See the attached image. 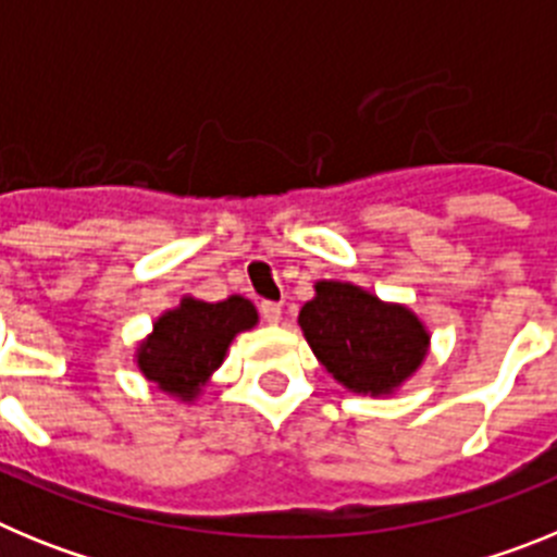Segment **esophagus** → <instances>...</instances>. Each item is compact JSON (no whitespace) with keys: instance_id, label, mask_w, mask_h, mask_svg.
Masks as SVG:
<instances>
[{"instance_id":"esophagus-1","label":"esophagus","mask_w":557,"mask_h":557,"mask_svg":"<svg viewBox=\"0 0 557 557\" xmlns=\"http://www.w3.org/2000/svg\"><path fill=\"white\" fill-rule=\"evenodd\" d=\"M259 312H262L264 323H278V321H282V304L262 301V304H259Z\"/></svg>"}]
</instances>
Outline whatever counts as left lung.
Listing matches in <instances>:
<instances>
[{
  "label": "left lung",
  "instance_id": "obj_1",
  "mask_svg": "<svg viewBox=\"0 0 557 557\" xmlns=\"http://www.w3.org/2000/svg\"><path fill=\"white\" fill-rule=\"evenodd\" d=\"M298 323L326 371L354 393H391L421 366L430 334L405 307L354 284L321 282Z\"/></svg>",
  "mask_w": 557,
  "mask_h": 557
}]
</instances>
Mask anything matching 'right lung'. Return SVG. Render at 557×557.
I'll list each match as a JSON object with an SVG mask.
<instances>
[{"instance_id":"add662e5","label":"right lung","mask_w":557,"mask_h":557,"mask_svg":"<svg viewBox=\"0 0 557 557\" xmlns=\"http://www.w3.org/2000/svg\"><path fill=\"white\" fill-rule=\"evenodd\" d=\"M256 323L253 304L231 295L228 301L206 304L186 298L152 326L139 348V368L166 393L191 398L209 373L220 368L236 332Z\"/></svg>"}]
</instances>
